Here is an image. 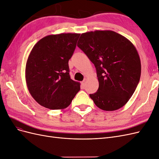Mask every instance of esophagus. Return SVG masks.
Listing matches in <instances>:
<instances>
[{
	"label": "esophagus",
	"mask_w": 159,
	"mask_h": 159,
	"mask_svg": "<svg viewBox=\"0 0 159 159\" xmlns=\"http://www.w3.org/2000/svg\"><path fill=\"white\" fill-rule=\"evenodd\" d=\"M86 82H87V79L85 78V79L84 80V81H82V83H81V84H82V85L84 86H84L85 85V84H86Z\"/></svg>",
	"instance_id": "1"
}]
</instances>
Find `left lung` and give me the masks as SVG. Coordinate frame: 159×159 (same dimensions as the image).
<instances>
[{"mask_svg": "<svg viewBox=\"0 0 159 159\" xmlns=\"http://www.w3.org/2000/svg\"><path fill=\"white\" fill-rule=\"evenodd\" d=\"M77 45L96 68L99 88L89 95L96 106L108 111L124 106L141 77V60L135 46L112 30L81 34Z\"/></svg>", "mask_w": 159, "mask_h": 159, "instance_id": "8db88e82", "label": "left lung"}]
</instances>
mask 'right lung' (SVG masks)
<instances>
[{
	"instance_id": "obj_1",
	"label": "right lung",
	"mask_w": 159,
	"mask_h": 159,
	"mask_svg": "<svg viewBox=\"0 0 159 159\" xmlns=\"http://www.w3.org/2000/svg\"><path fill=\"white\" fill-rule=\"evenodd\" d=\"M80 36L50 34L32 48L26 64V82L32 97L42 106L64 109L80 91V83L70 78L68 66Z\"/></svg>"
}]
</instances>
